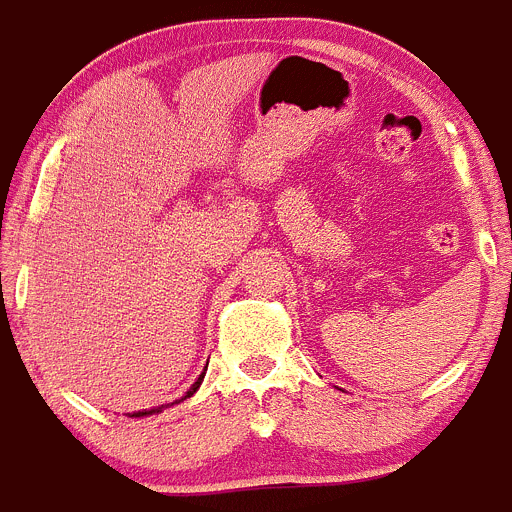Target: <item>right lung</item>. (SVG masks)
<instances>
[{"label": "right lung", "mask_w": 512, "mask_h": 512, "mask_svg": "<svg viewBox=\"0 0 512 512\" xmlns=\"http://www.w3.org/2000/svg\"><path fill=\"white\" fill-rule=\"evenodd\" d=\"M203 378H205V375H200L198 381L192 383V388H190V391H187V393H185V396H182V398H180V401H185V398H190V396H192V393L198 391V388H200V383H203ZM180 401H175V403H180ZM162 409H164V406H157V409H144V411H137V414H131V416H134V419H142V416L162 414Z\"/></svg>", "instance_id": "right-lung-1"}]
</instances>
